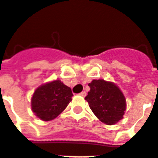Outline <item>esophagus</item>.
Segmentation results:
<instances>
[{
  "instance_id": "34e87169",
  "label": "esophagus",
  "mask_w": 158,
  "mask_h": 158,
  "mask_svg": "<svg viewBox=\"0 0 158 158\" xmlns=\"http://www.w3.org/2000/svg\"><path fill=\"white\" fill-rule=\"evenodd\" d=\"M79 95H80L81 96H83V97H85V96H86V92H85V91H82V92L80 93Z\"/></svg>"
}]
</instances>
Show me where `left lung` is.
<instances>
[{"label":"left lung","mask_w":158,"mask_h":158,"mask_svg":"<svg viewBox=\"0 0 158 158\" xmlns=\"http://www.w3.org/2000/svg\"><path fill=\"white\" fill-rule=\"evenodd\" d=\"M88 85L90 90L85 99L97 118L107 125L121 120L126 110V100L118 87L103 79H94Z\"/></svg>","instance_id":"1"}]
</instances>
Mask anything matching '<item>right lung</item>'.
I'll return each mask as SVG.
<instances>
[{
    "instance_id": "obj_1",
    "label": "right lung",
    "mask_w": 158,
    "mask_h": 158,
    "mask_svg": "<svg viewBox=\"0 0 158 158\" xmlns=\"http://www.w3.org/2000/svg\"><path fill=\"white\" fill-rule=\"evenodd\" d=\"M71 89L60 80L42 85L35 89L31 99L33 113L43 121L58 116L72 101Z\"/></svg>"
}]
</instances>
